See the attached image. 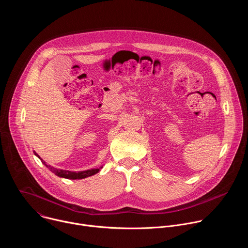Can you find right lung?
Wrapping results in <instances>:
<instances>
[{"mask_svg": "<svg viewBox=\"0 0 248 248\" xmlns=\"http://www.w3.org/2000/svg\"><path fill=\"white\" fill-rule=\"evenodd\" d=\"M34 154L36 155L40 160L41 162L52 171L54 172L56 175L60 176V178H64V179H68V180H81V179H85V178H88V176H91L95 173H97L101 168L99 169H91V170H81V171H70V170H61V169H57V168H54L50 165H47L45 161H43V159H41L39 157V155L34 151Z\"/></svg>", "mask_w": 248, "mask_h": 248, "instance_id": "1", "label": "right lung"}]
</instances>
